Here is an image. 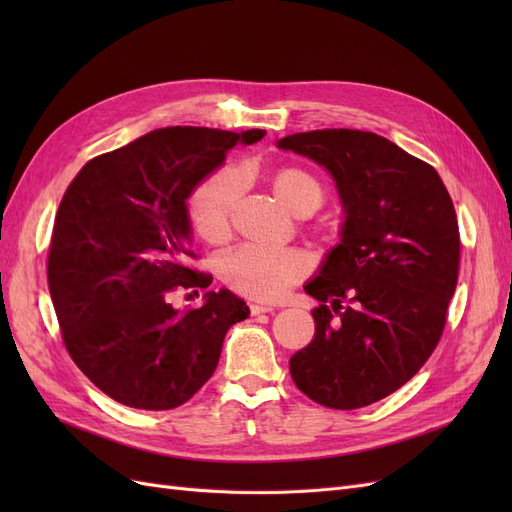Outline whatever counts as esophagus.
Here are the masks:
<instances>
[{"mask_svg": "<svg viewBox=\"0 0 512 512\" xmlns=\"http://www.w3.org/2000/svg\"><path fill=\"white\" fill-rule=\"evenodd\" d=\"M271 312H273L271 305H262V303H252V305H250V314H252V316L271 314Z\"/></svg>", "mask_w": 512, "mask_h": 512, "instance_id": "1", "label": "esophagus"}]
</instances>
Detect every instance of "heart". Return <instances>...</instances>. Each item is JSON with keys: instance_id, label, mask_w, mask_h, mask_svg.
I'll use <instances>...</instances> for the list:
<instances>
[{"instance_id": "heart-1", "label": "heart", "mask_w": 512, "mask_h": 512, "mask_svg": "<svg viewBox=\"0 0 512 512\" xmlns=\"http://www.w3.org/2000/svg\"><path fill=\"white\" fill-rule=\"evenodd\" d=\"M250 179L256 168H243ZM277 200L294 215H309L324 203L322 181L303 166H282L265 175ZM241 194V179L232 170H220L198 185L188 211L196 235L205 243L220 245L232 235V213ZM312 271V256L303 250H269L243 245L220 262V275L230 290L256 301H277Z\"/></svg>"}]
</instances>
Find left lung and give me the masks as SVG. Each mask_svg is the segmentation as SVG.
I'll use <instances>...</instances> for the list:
<instances>
[{
  "label": "left lung",
  "mask_w": 512,
  "mask_h": 512,
  "mask_svg": "<svg viewBox=\"0 0 512 512\" xmlns=\"http://www.w3.org/2000/svg\"><path fill=\"white\" fill-rule=\"evenodd\" d=\"M318 162L346 211L342 239L305 286L316 333L290 359L309 399L335 410L401 389L436 350L459 275V226L436 168L361 130L284 136Z\"/></svg>",
  "instance_id": "obj_1"
}]
</instances>
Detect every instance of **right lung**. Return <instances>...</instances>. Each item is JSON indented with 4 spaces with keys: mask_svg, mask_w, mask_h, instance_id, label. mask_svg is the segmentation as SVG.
I'll return each mask as SVG.
<instances>
[{
    "mask_svg": "<svg viewBox=\"0 0 512 512\" xmlns=\"http://www.w3.org/2000/svg\"><path fill=\"white\" fill-rule=\"evenodd\" d=\"M262 136L153 130L89 160L61 198L46 265L59 329L76 367L119 404H185L213 376L226 331L250 314L226 288L183 312L170 299L213 282L188 267L185 200L228 149Z\"/></svg>",
    "mask_w": 512,
    "mask_h": 512,
    "instance_id": "right-lung-1",
    "label": "right lung"
}]
</instances>
